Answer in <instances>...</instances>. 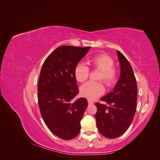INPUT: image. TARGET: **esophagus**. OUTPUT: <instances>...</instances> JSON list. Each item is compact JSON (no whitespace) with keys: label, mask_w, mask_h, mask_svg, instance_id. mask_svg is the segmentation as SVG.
Masks as SVG:
<instances>
[{"label":"esophagus","mask_w":160,"mask_h":160,"mask_svg":"<svg viewBox=\"0 0 160 160\" xmlns=\"http://www.w3.org/2000/svg\"><path fill=\"white\" fill-rule=\"evenodd\" d=\"M94 103L93 102V101H91V100H88V104L89 105H93Z\"/></svg>","instance_id":"obj_1"}]
</instances>
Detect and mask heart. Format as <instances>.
<instances>
[{"mask_svg": "<svg viewBox=\"0 0 160 160\" xmlns=\"http://www.w3.org/2000/svg\"><path fill=\"white\" fill-rule=\"evenodd\" d=\"M89 63L92 68L100 71L98 79L103 81L106 86H113L117 81L118 71L113 66L114 61L108 55L104 53L95 55L89 59ZM74 75L77 81L83 83L89 75V68L83 64L79 63L75 67ZM81 95L84 98L93 100L104 93V88L101 82L89 81L81 86Z\"/></svg>", "mask_w": 160, "mask_h": 160, "instance_id": "obj_1", "label": "heart"}]
</instances>
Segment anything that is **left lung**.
I'll use <instances>...</instances> for the list:
<instances>
[{
    "label": "left lung",
    "mask_w": 160,
    "mask_h": 160,
    "mask_svg": "<svg viewBox=\"0 0 160 160\" xmlns=\"http://www.w3.org/2000/svg\"><path fill=\"white\" fill-rule=\"evenodd\" d=\"M121 73L113 91L96 103L97 127L104 137L114 139L122 135L132 123L137 108V83L132 65L118 51Z\"/></svg>",
    "instance_id": "left-lung-1"
}]
</instances>
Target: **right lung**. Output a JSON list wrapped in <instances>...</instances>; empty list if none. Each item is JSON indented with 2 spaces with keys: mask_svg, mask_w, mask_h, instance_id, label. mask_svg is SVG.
Masks as SVG:
<instances>
[{
  "mask_svg": "<svg viewBox=\"0 0 160 160\" xmlns=\"http://www.w3.org/2000/svg\"><path fill=\"white\" fill-rule=\"evenodd\" d=\"M90 47L61 46L47 57L42 64L38 83V103L44 122L51 132L69 140L80 132V122L88 101L72 99L79 89L74 75L76 65Z\"/></svg>",
  "mask_w": 160,
  "mask_h": 160,
  "instance_id": "add662e5",
  "label": "right lung"
}]
</instances>
